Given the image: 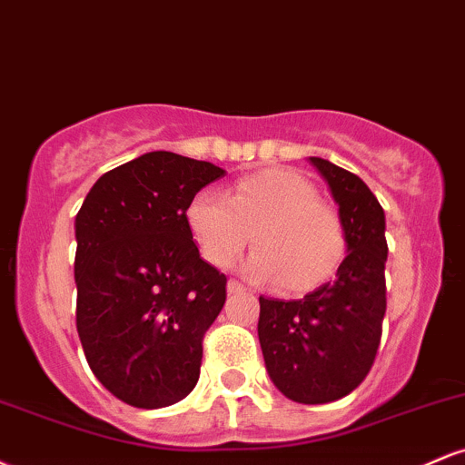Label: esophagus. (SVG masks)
Segmentation results:
<instances>
[{
    "mask_svg": "<svg viewBox=\"0 0 465 465\" xmlns=\"http://www.w3.org/2000/svg\"><path fill=\"white\" fill-rule=\"evenodd\" d=\"M244 291H247V286L240 284L238 280H229L227 282V292H244Z\"/></svg>",
    "mask_w": 465,
    "mask_h": 465,
    "instance_id": "1",
    "label": "esophagus"
}]
</instances>
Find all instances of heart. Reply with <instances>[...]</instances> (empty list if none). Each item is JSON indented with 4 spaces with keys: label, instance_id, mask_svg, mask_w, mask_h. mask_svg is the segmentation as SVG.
<instances>
[{
    "label": "heart",
    "instance_id": "b5f03b06",
    "mask_svg": "<svg viewBox=\"0 0 465 465\" xmlns=\"http://www.w3.org/2000/svg\"><path fill=\"white\" fill-rule=\"evenodd\" d=\"M185 223L203 258L218 269H227L253 233L258 249L242 271L251 280L277 282L288 292L325 284L348 251L343 218L319 199L311 181L291 170L249 174L233 183L229 196L196 192Z\"/></svg>",
    "mask_w": 465,
    "mask_h": 465
}]
</instances>
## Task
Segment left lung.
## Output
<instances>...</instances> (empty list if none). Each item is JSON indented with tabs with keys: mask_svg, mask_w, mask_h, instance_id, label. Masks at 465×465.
I'll list each match as a JSON object with an SVG mask.
<instances>
[{
	"mask_svg": "<svg viewBox=\"0 0 465 465\" xmlns=\"http://www.w3.org/2000/svg\"><path fill=\"white\" fill-rule=\"evenodd\" d=\"M339 203L348 255L303 300L260 297L258 336L266 371L286 398L325 404L348 396L370 373L387 311L385 212L365 181L311 157Z\"/></svg>",
	"mask_w": 465,
	"mask_h": 465,
	"instance_id": "8db88e82",
	"label": "left lung"
}]
</instances>
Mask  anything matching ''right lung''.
I'll return each instance as SVG.
<instances>
[{"mask_svg": "<svg viewBox=\"0 0 465 465\" xmlns=\"http://www.w3.org/2000/svg\"><path fill=\"white\" fill-rule=\"evenodd\" d=\"M221 177L210 162L146 153L104 173L76 214L80 343L95 378L131 407H170L199 381L227 277L201 258L185 210Z\"/></svg>", "mask_w": 465, "mask_h": 465, "instance_id": "obj_1", "label": "right lung"}]
</instances>
